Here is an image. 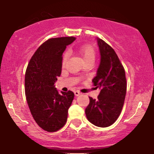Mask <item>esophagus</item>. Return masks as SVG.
<instances>
[{
    "label": "esophagus",
    "mask_w": 154,
    "mask_h": 154,
    "mask_svg": "<svg viewBox=\"0 0 154 154\" xmlns=\"http://www.w3.org/2000/svg\"><path fill=\"white\" fill-rule=\"evenodd\" d=\"M75 93V95H76V96H79V95L81 94V93H79V91H75V93Z\"/></svg>",
    "instance_id": "34e87169"
}]
</instances>
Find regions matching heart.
<instances>
[{
	"instance_id": "b5f03b06",
	"label": "heart",
	"mask_w": 154,
	"mask_h": 154,
	"mask_svg": "<svg viewBox=\"0 0 154 154\" xmlns=\"http://www.w3.org/2000/svg\"><path fill=\"white\" fill-rule=\"evenodd\" d=\"M79 54L82 56L84 63L94 62L95 59V51L94 48L90 45H85L81 46L78 49ZM68 52L64 53L62 57V66H64L66 63L67 60L69 59Z\"/></svg>"
}]
</instances>
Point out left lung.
Listing matches in <instances>:
<instances>
[{
  "mask_svg": "<svg viewBox=\"0 0 154 154\" xmlns=\"http://www.w3.org/2000/svg\"><path fill=\"white\" fill-rule=\"evenodd\" d=\"M96 40L100 59L93 82L100 92L97 99L90 97L85 114L93 125L107 128L115 122L121 113L126 95L127 82L124 67L114 49L101 39L97 38Z\"/></svg>",
  "mask_w": 154,
  "mask_h": 154,
  "instance_id": "8db88e82",
  "label": "left lung"
}]
</instances>
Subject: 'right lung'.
<instances>
[{
    "instance_id": "obj_1",
    "label": "right lung",
    "mask_w": 154,
    "mask_h": 154,
    "mask_svg": "<svg viewBox=\"0 0 154 154\" xmlns=\"http://www.w3.org/2000/svg\"><path fill=\"white\" fill-rule=\"evenodd\" d=\"M75 37L51 38L37 49L25 74V95L35 121L43 130L56 132L66 124L74 93L59 91L55 82L61 75L62 54Z\"/></svg>"
}]
</instances>
